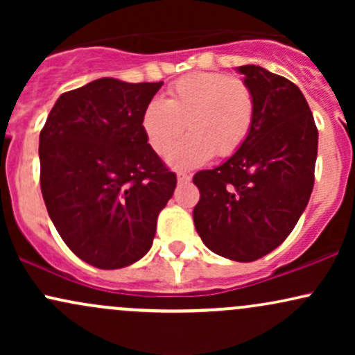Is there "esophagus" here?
Returning a JSON list of instances; mask_svg holds the SVG:
<instances>
[{"label":"esophagus","mask_w":355,"mask_h":355,"mask_svg":"<svg viewBox=\"0 0 355 355\" xmlns=\"http://www.w3.org/2000/svg\"><path fill=\"white\" fill-rule=\"evenodd\" d=\"M190 180H191L190 175H187V173H178V175H177L178 185H187V183H189Z\"/></svg>","instance_id":"esophagus-1"}]
</instances>
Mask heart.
<instances>
[{
    "mask_svg": "<svg viewBox=\"0 0 355 355\" xmlns=\"http://www.w3.org/2000/svg\"><path fill=\"white\" fill-rule=\"evenodd\" d=\"M255 103L243 80L222 73L183 76L165 100H152L141 115L146 141L165 155L187 125L191 133L170 150L173 168H193L214 155L230 157L245 144L254 125Z\"/></svg>",
    "mask_w": 355,
    "mask_h": 355,
    "instance_id": "1",
    "label": "heart"
}]
</instances>
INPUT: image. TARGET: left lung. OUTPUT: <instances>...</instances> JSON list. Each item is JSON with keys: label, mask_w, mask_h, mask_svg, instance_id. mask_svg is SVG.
Returning <instances> with one entry per match:
<instances>
[{"label": "left lung", "mask_w": 355, "mask_h": 355, "mask_svg": "<svg viewBox=\"0 0 355 355\" xmlns=\"http://www.w3.org/2000/svg\"><path fill=\"white\" fill-rule=\"evenodd\" d=\"M237 71L252 89L254 125L240 148L195 173V229L214 254L254 262L294 230L313 189L319 132L297 85L266 68Z\"/></svg>", "instance_id": "8db88e82"}]
</instances>
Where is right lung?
Segmentation results:
<instances>
[{"mask_svg": "<svg viewBox=\"0 0 355 355\" xmlns=\"http://www.w3.org/2000/svg\"><path fill=\"white\" fill-rule=\"evenodd\" d=\"M162 85L95 80L63 93L40 133L48 215L73 254L93 267L140 260L177 187L141 128Z\"/></svg>", "mask_w": 355, "mask_h": 355, "instance_id": "1", "label": "right lung"}]
</instances>
